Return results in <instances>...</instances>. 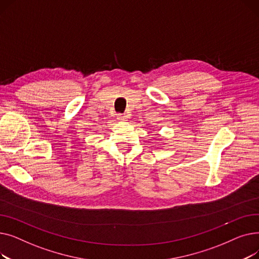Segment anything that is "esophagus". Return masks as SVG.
I'll return each instance as SVG.
<instances>
[{"mask_svg":"<svg viewBox=\"0 0 259 259\" xmlns=\"http://www.w3.org/2000/svg\"><path fill=\"white\" fill-rule=\"evenodd\" d=\"M116 116H117V119H119V120H125V119H126V115H125V114L118 113Z\"/></svg>","mask_w":259,"mask_h":259,"instance_id":"1","label":"esophagus"}]
</instances>
